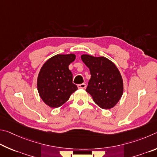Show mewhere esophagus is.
Listing matches in <instances>:
<instances>
[{
  "label": "esophagus",
  "instance_id": "34e87169",
  "mask_svg": "<svg viewBox=\"0 0 157 157\" xmlns=\"http://www.w3.org/2000/svg\"><path fill=\"white\" fill-rule=\"evenodd\" d=\"M86 87H87V86H86V83H82V84H80V85H78V88H81V89L86 88Z\"/></svg>",
  "mask_w": 157,
  "mask_h": 157
}]
</instances>
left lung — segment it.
Returning a JSON list of instances; mask_svg holds the SVG:
<instances>
[{
    "instance_id": "1",
    "label": "left lung",
    "mask_w": 157,
    "mask_h": 157,
    "mask_svg": "<svg viewBox=\"0 0 157 157\" xmlns=\"http://www.w3.org/2000/svg\"><path fill=\"white\" fill-rule=\"evenodd\" d=\"M81 59L91 74L86 92L101 108H112L119 102L123 92V78L117 66L103 56L83 54Z\"/></svg>"
}]
</instances>
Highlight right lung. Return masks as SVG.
Returning <instances> with one entry per match:
<instances>
[{
    "instance_id": "obj_1",
    "label": "right lung",
    "mask_w": 157,
    "mask_h": 157,
    "mask_svg": "<svg viewBox=\"0 0 157 157\" xmlns=\"http://www.w3.org/2000/svg\"><path fill=\"white\" fill-rule=\"evenodd\" d=\"M76 59L74 54H57L44 63L37 79L41 99L52 108H59L78 89L72 83V73L68 66Z\"/></svg>"
}]
</instances>
